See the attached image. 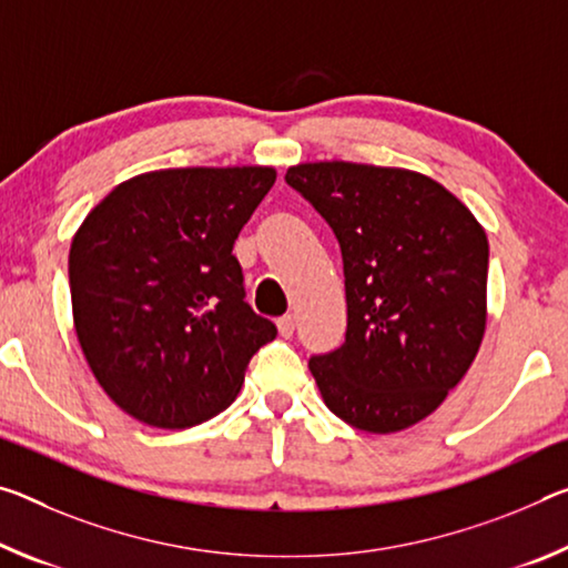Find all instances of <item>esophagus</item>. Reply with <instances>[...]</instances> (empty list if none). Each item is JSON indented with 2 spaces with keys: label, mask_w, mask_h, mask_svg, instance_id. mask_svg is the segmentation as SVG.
Segmentation results:
<instances>
[{
  "label": "esophagus",
  "mask_w": 568,
  "mask_h": 568,
  "mask_svg": "<svg viewBox=\"0 0 568 568\" xmlns=\"http://www.w3.org/2000/svg\"><path fill=\"white\" fill-rule=\"evenodd\" d=\"M277 331H281V336H293V331H295V318L293 316H283V318H277Z\"/></svg>",
  "instance_id": "1"
}]
</instances>
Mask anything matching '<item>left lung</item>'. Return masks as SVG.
<instances>
[{"label": "left lung", "mask_w": 568, "mask_h": 568, "mask_svg": "<svg viewBox=\"0 0 568 568\" xmlns=\"http://www.w3.org/2000/svg\"><path fill=\"white\" fill-rule=\"evenodd\" d=\"M285 182L331 224L344 255L346 344L308 364L323 402L372 435L417 425L460 384L483 344V224L412 169L305 161Z\"/></svg>", "instance_id": "left-lung-1"}]
</instances>
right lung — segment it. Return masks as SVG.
I'll list each match as a JSON object with an SVG mask.
<instances>
[{"instance_id": "add662e5", "label": "right lung", "mask_w": 568, "mask_h": 568, "mask_svg": "<svg viewBox=\"0 0 568 568\" xmlns=\"http://www.w3.org/2000/svg\"><path fill=\"white\" fill-rule=\"evenodd\" d=\"M273 166L131 176L73 235V323L90 372L133 419L186 429L235 402L275 326L245 303L232 255L275 184Z\"/></svg>"}]
</instances>
